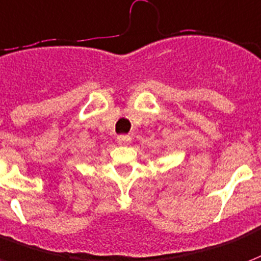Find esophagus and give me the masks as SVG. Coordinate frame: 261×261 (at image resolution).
Here are the masks:
<instances>
[{
    "label": "esophagus",
    "mask_w": 261,
    "mask_h": 261,
    "mask_svg": "<svg viewBox=\"0 0 261 261\" xmlns=\"http://www.w3.org/2000/svg\"><path fill=\"white\" fill-rule=\"evenodd\" d=\"M117 142L121 146H126V144L130 143V138H129L128 135H119L117 138Z\"/></svg>",
    "instance_id": "1"
}]
</instances>
